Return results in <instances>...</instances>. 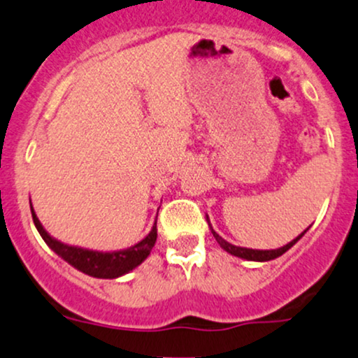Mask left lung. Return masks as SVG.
<instances>
[{"label":"left lung","mask_w":358,"mask_h":358,"mask_svg":"<svg viewBox=\"0 0 358 358\" xmlns=\"http://www.w3.org/2000/svg\"><path fill=\"white\" fill-rule=\"evenodd\" d=\"M208 224H209V229H211L213 236L216 238L217 245H220V246L222 248V250H224V251H228L229 255H233V256H238V258L248 259V262H270V259H275V258H278V256H281V255H283V253H287V251L289 250V248H292L293 245H295V243L298 241V239H300V238L303 236V234L306 233V229H305L303 233L300 234V236H296L295 239H293V241H289L288 245H285V246L278 248V250H251V248H241V246H234V245H231V243L226 241L224 238H221L220 234H217L216 231L213 229L211 222H209V217H208Z\"/></svg>","instance_id":"1"}]
</instances>
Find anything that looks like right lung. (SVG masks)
<instances>
[{
	"mask_svg": "<svg viewBox=\"0 0 358 358\" xmlns=\"http://www.w3.org/2000/svg\"><path fill=\"white\" fill-rule=\"evenodd\" d=\"M31 206V203H29ZM31 216L33 222H35L38 233L43 238V241L48 245L52 250L60 256L62 259H65L66 263L71 264L73 268H77L78 271L85 273L88 276H94V278H107L113 280L119 278V276L127 275L129 271H132L134 268H137L147 256L150 255L152 248L155 245V239H157V226H152L150 233L138 241L137 245L127 248V250L120 251H110V253H103V251H94L87 250V248H78V246H70L65 243L58 241L53 236H50L46 233V229L41 226L40 220L36 217L35 211H33L31 206Z\"/></svg>",
	"mask_w": 358,
	"mask_h": 358,
	"instance_id": "add662e5",
	"label": "right lung"
}]
</instances>
